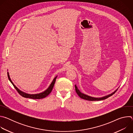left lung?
<instances>
[{
	"mask_svg": "<svg viewBox=\"0 0 133 133\" xmlns=\"http://www.w3.org/2000/svg\"><path fill=\"white\" fill-rule=\"evenodd\" d=\"M75 90H76V93L82 99H85V100H87V101H102V100H104V99H105L108 97H109L110 96H112L113 94H114L115 93V92L117 90H116L114 92H113L112 93L108 95H107V96H104L103 97H101V98H95V97H91V96H88L87 95H85L82 92H81L79 89H78L77 87L76 86V85H75Z\"/></svg>",
	"mask_w": 133,
	"mask_h": 133,
	"instance_id": "1",
	"label": "left lung"
}]
</instances>
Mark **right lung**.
<instances>
[{
  "mask_svg": "<svg viewBox=\"0 0 133 133\" xmlns=\"http://www.w3.org/2000/svg\"><path fill=\"white\" fill-rule=\"evenodd\" d=\"M7 75H8V79L10 81V82L11 83V84H12V85L14 86V87L15 88V89H16V90L18 91V92L19 94L21 95L25 98H31V99H42V98H44L45 97H46V96H47L51 92V91H52V89L54 87V84L55 83V82H56V79L57 78L56 76L55 77V78L54 79V80L52 81V83H51V84L50 85L49 87L45 90L44 91V92H41V93H39V94H27V93H25L21 90H20L14 84V83L12 82V81H11L10 79V78L9 77V73L8 72H7Z\"/></svg>",
  "mask_w": 133,
  "mask_h": 133,
  "instance_id": "right-lung-1",
  "label": "right lung"
}]
</instances>
